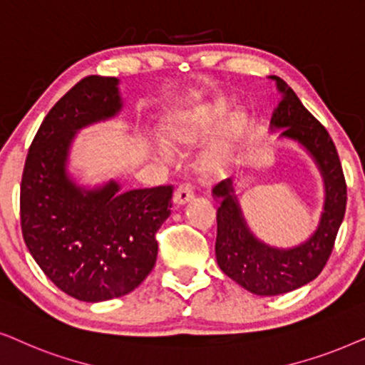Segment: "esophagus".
<instances>
[{
    "instance_id": "1",
    "label": "esophagus",
    "mask_w": 365,
    "mask_h": 365,
    "mask_svg": "<svg viewBox=\"0 0 365 365\" xmlns=\"http://www.w3.org/2000/svg\"><path fill=\"white\" fill-rule=\"evenodd\" d=\"M193 198V187L190 183H182V185H178L177 190H175V195H173V202L177 203V205H185Z\"/></svg>"
}]
</instances>
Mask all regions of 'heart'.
Returning a JSON list of instances; mask_svg holds the SVG:
<instances>
[{"mask_svg":"<svg viewBox=\"0 0 365 365\" xmlns=\"http://www.w3.org/2000/svg\"><path fill=\"white\" fill-rule=\"evenodd\" d=\"M227 115V105L222 101H213L202 108L185 111V113L175 116L172 123L165 130V142L172 148L193 147L202 142L207 135H210L222 118ZM242 116L230 115L223 125L222 140L203 155L200 162V170L205 175L220 172L227 165V142L240 132Z\"/></svg>","mask_w":365,"mask_h":365,"instance_id":"obj_1","label":"heart"}]
</instances>
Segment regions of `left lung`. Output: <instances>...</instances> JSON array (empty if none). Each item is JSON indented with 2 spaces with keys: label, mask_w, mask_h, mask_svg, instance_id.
<instances>
[{
  "label": "left lung",
  "mask_w": 365,
  "mask_h": 365,
  "mask_svg": "<svg viewBox=\"0 0 365 365\" xmlns=\"http://www.w3.org/2000/svg\"><path fill=\"white\" fill-rule=\"evenodd\" d=\"M270 78L282 93L270 128H282V138L294 140L312 155L324 178L325 200L317 230L304 244L275 249L260 242L247 227L233 180L227 178L213 187V197L218 202L217 264L223 274L257 295L287 294L314 280L332 254L347 205L346 178L329 132L282 78Z\"/></svg>",
  "instance_id": "left-lung-1"
}]
</instances>
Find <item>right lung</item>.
I'll use <instances>...</instances> for the list:
<instances>
[{"label": "right lung", "instance_id": "obj_1", "mask_svg": "<svg viewBox=\"0 0 365 365\" xmlns=\"http://www.w3.org/2000/svg\"><path fill=\"white\" fill-rule=\"evenodd\" d=\"M121 110L118 80L86 76L48 111L28 150L19 192L28 250L58 289L83 302L130 294L152 272L157 232L172 208L173 187L120 192L110 180L93 190L66 172L78 130Z\"/></svg>", "mask_w": 365, "mask_h": 365}]
</instances>
